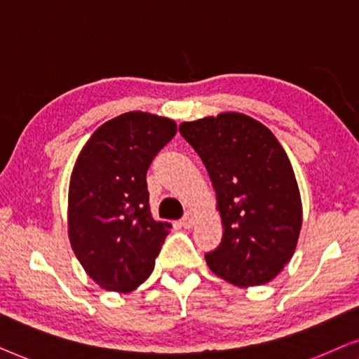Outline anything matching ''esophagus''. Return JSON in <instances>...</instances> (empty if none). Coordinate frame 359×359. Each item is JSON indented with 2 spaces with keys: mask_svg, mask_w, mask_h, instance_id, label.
I'll list each match as a JSON object with an SVG mask.
<instances>
[{
  "mask_svg": "<svg viewBox=\"0 0 359 359\" xmlns=\"http://www.w3.org/2000/svg\"><path fill=\"white\" fill-rule=\"evenodd\" d=\"M195 223V215L192 212H187L185 213V217L180 219V224H182L184 228H192Z\"/></svg>",
  "mask_w": 359,
  "mask_h": 359,
  "instance_id": "obj_1",
  "label": "esophagus"
}]
</instances>
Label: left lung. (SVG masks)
Here are the masks:
<instances>
[{"instance_id": "1", "label": "left lung", "mask_w": 359, "mask_h": 359, "mask_svg": "<svg viewBox=\"0 0 359 359\" xmlns=\"http://www.w3.org/2000/svg\"><path fill=\"white\" fill-rule=\"evenodd\" d=\"M207 167L223 238L205 255L212 272L238 287L269 283L294 256L302 202L294 169L276 136L243 113L179 126Z\"/></svg>"}]
</instances>
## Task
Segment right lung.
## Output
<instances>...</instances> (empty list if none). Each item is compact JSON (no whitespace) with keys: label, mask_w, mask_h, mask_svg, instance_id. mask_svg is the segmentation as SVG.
<instances>
[{"label":"right lung","mask_w":359,"mask_h":359,"mask_svg":"<svg viewBox=\"0 0 359 359\" xmlns=\"http://www.w3.org/2000/svg\"><path fill=\"white\" fill-rule=\"evenodd\" d=\"M175 133L169 118L130 111L102 124L76 157L69 240L100 287L131 292L154 269L170 224L152 218L146 174Z\"/></svg>","instance_id":"right-lung-1"}]
</instances>
